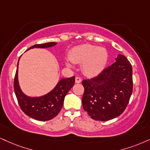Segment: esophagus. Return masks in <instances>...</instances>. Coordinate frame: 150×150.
Here are the masks:
<instances>
[{
	"label": "esophagus",
	"instance_id": "esophagus-1",
	"mask_svg": "<svg viewBox=\"0 0 150 150\" xmlns=\"http://www.w3.org/2000/svg\"><path fill=\"white\" fill-rule=\"evenodd\" d=\"M82 82V79L79 77H75V82L76 83H80Z\"/></svg>",
	"mask_w": 150,
	"mask_h": 150
}]
</instances>
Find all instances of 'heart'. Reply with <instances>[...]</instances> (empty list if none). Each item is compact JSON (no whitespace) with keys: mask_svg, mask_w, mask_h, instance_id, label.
I'll return each instance as SVG.
<instances>
[{"mask_svg":"<svg viewBox=\"0 0 150 150\" xmlns=\"http://www.w3.org/2000/svg\"><path fill=\"white\" fill-rule=\"evenodd\" d=\"M69 59L74 64H82L83 73L88 77H95L105 67L108 52L105 47L84 44L74 47L69 54ZM70 66V63H67Z\"/></svg>","mask_w":150,"mask_h":150,"instance_id":"1","label":"heart"}]
</instances>
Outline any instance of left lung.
<instances>
[{"label": "left lung", "instance_id": "1", "mask_svg": "<svg viewBox=\"0 0 150 150\" xmlns=\"http://www.w3.org/2000/svg\"><path fill=\"white\" fill-rule=\"evenodd\" d=\"M115 59L96 77L82 81V106L93 120L108 121L120 116L132 94V66L124 55Z\"/></svg>", "mask_w": 150, "mask_h": 150}]
</instances>
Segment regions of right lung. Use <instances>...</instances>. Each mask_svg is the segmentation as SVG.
Masks as SVG:
<instances>
[{"mask_svg": "<svg viewBox=\"0 0 150 150\" xmlns=\"http://www.w3.org/2000/svg\"><path fill=\"white\" fill-rule=\"evenodd\" d=\"M57 42H47L30 47L33 48H48L57 45ZM18 60L17 71L14 80V89L18 103L21 110L28 117L38 121H48L59 114L64 104V98L75 84V76L63 78L57 83L50 92L40 97H30L21 90L18 81Z\"/></svg>", "mask_w": 150, "mask_h": 150, "instance_id": "add662e5", "label": "right lung"}]
</instances>
